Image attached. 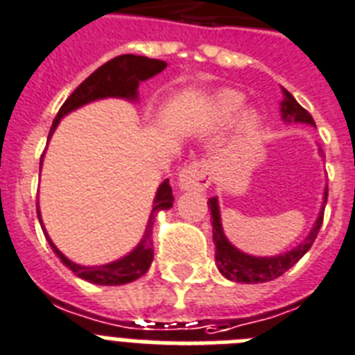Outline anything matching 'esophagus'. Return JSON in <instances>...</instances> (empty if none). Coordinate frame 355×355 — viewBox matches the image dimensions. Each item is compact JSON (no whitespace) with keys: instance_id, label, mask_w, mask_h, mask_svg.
<instances>
[{"instance_id":"esophagus-1","label":"esophagus","mask_w":355,"mask_h":355,"mask_svg":"<svg viewBox=\"0 0 355 355\" xmlns=\"http://www.w3.org/2000/svg\"><path fill=\"white\" fill-rule=\"evenodd\" d=\"M211 183L210 166L202 162H193L180 172L178 184L181 190H205Z\"/></svg>"}]
</instances>
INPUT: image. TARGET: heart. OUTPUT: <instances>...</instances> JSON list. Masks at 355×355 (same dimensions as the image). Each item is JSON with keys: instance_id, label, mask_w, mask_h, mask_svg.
Here are the masks:
<instances>
[{"instance_id": "obj_1", "label": "heart", "mask_w": 355, "mask_h": 355, "mask_svg": "<svg viewBox=\"0 0 355 355\" xmlns=\"http://www.w3.org/2000/svg\"><path fill=\"white\" fill-rule=\"evenodd\" d=\"M242 104V95L233 89L219 91L217 95L211 98L210 109L215 120H226L232 116L233 111H237L239 105ZM257 123V113L253 109L242 111L241 116L237 118V129L239 131H248Z\"/></svg>"}]
</instances>
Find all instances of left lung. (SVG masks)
Listing matches in <instances>:
<instances>
[{
	"mask_svg": "<svg viewBox=\"0 0 355 355\" xmlns=\"http://www.w3.org/2000/svg\"><path fill=\"white\" fill-rule=\"evenodd\" d=\"M284 98L280 102V113L282 120L286 123H309V125H316L313 116L305 111L302 105L295 100V96L291 95L289 91L282 87ZM322 150V148H320ZM327 196H329V189H325L323 193V205L322 210L318 214V219L314 226L311 228L307 237L300 242L298 246L293 250L280 253L275 257H255L248 255L239 248H235L228 237L224 235L223 223H220V210L219 201L217 198L208 199V208L211 211V232H214V244H215V262H217V269L220 271L224 278H228L232 282H242V284H262V282H269L278 278L280 275L291 269L298 262L302 257L311 250L314 239L318 237V232L322 228L323 223V211H325Z\"/></svg>",
	"mask_w": 355,
	"mask_h": 355,
	"instance_id": "obj_1",
	"label": "left lung"
}]
</instances>
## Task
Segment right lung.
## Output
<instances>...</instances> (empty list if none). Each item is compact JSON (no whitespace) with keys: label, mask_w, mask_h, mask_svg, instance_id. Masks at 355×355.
Segmentation results:
<instances>
[{"label":"right lung","mask_w":355,"mask_h":355,"mask_svg":"<svg viewBox=\"0 0 355 355\" xmlns=\"http://www.w3.org/2000/svg\"><path fill=\"white\" fill-rule=\"evenodd\" d=\"M166 68L165 60L157 59H148V57L141 55H120L111 59L109 62L100 66L98 69H95L89 77L84 80L77 89L68 96L64 104L60 105L59 113H57L55 120L51 123L50 135H48V140L51 138L53 131L57 129L59 122L66 114H69L75 109L83 107V105L89 104V102H95V100L102 98H125V100H138V86L140 83L147 80V78L154 77L159 71ZM44 156V154H42ZM41 166H42V157H41ZM39 166V171H41ZM174 202V196H172V189L168 184V180L163 181L159 187H157L156 198L153 202V210L148 215L147 226H145L144 237L138 242V246L132 251H129L125 257L114 260V262H109L104 266H80L75 264L68 257H64L57 250V246L51 242V239L48 237L46 230H44V224L41 220V211H39V202H37V217L39 223H41V228L46 235L48 242H50L51 250L60 259V262L69 268L71 271L77 275L78 278L89 282V284H96V286H123V284H129V282L138 280L140 277H144L145 272L148 271L150 264H153L154 259V250H153V224L156 219L157 211L168 210Z\"/></svg>","instance_id":"obj_1"}]
</instances>
